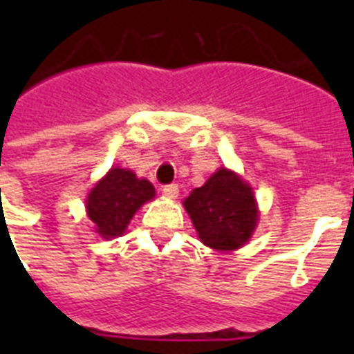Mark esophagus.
I'll list each match as a JSON object with an SVG mask.
<instances>
[{
  "label": "esophagus",
  "mask_w": 354,
  "mask_h": 354,
  "mask_svg": "<svg viewBox=\"0 0 354 354\" xmlns=\"http://www.w3.org/2000/svg\"><path fill=\"white\" fill-rule=\"evenodd\" d=\"M162 195L167 196V198H177V195H179V186H177V184H167V186H162Z\"/></svg>",
  "instance_id": "1"
}]
</instances>
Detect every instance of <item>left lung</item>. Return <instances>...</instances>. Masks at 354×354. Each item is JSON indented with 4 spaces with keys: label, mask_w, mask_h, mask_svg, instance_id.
<instances>
[{
    "label": "left lung",
    "mask_w": 354,
    "mask_h": 354,
    "mask_svg": "<svg viewBox=\"0 0 354 354\" xmlns=\"http://www.w3.org/2000/svg\"><path fill=\"white\" fill-rule=\"evenodd\" d=\"M200 241L214 250H236L245 245L257 225V205L252 187L234 171L221 168L202 187L184 200Z\"/></svg>",
    "instance_id": "8db88e82"
}]
</instances>
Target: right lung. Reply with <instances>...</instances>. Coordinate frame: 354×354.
<instances>
[{
  "label": "right lung",
  "instance_id": "right-lung-1",
  "mask_svg": "<svg viewBox=\"0 0 354 354\" xmlns=\"http://www.w3.org/2000/svg\"><path fill=\"white\" fill-rule=\"evenodd\" d=\"M154 195V186L149 180L138 179L131 170L111 168L86 200V211L95 223V232L106 239L124 234L134 212Z\"/></svg>",
  "mask_w": 354,
  "mask_h": 354
}]
</instances>
